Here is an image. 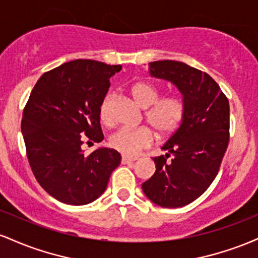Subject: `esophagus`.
Segmentation results:
<instances>
[{"mask_svg": "<svg viewBox=\"0 0 258 258\" xmlns=\"http://www.w3.org/2000/svg\"><path fill=\"white\" fill-rule=\"evenodd\" d=\"M133 161H136V159L127 158V156H122V159H121V162H122V164H130V162H133Z\"/></svg>", "mask_w": 258, "mask_h": 258, "instance_id": "1", "label": "esophagus"}]
</instances>
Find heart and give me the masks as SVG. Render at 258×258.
I'll list each match as a JSON object with an SVG mask.
<instances>
[{"label":"heart","instance_id":"b5f03b06","mask_svg":"<svg viewBox=\"0 0 258 258\" xmlns=\"http://www.w3.org/2000/svg\"><path fill=\"white\" fill-rule=\"evenodd\" d=\"M131 93L136 102L146 110V120L160 136H168L176 131L184 116V104L177 97L160 99L161 91L149 81H139L131 87ZM114 94L108 93L99 105V117L105 125L111 123L110 106ZM153 132L148 127L139 128H121L115 131L109 138L112 149L126 156L138 155L144 148L152 146Z\"/></svg>","mask_w":258,"mask_h":258}]
</instances>
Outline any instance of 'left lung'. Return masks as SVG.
<instances>
[{
  "label": "left lung",
  "mask_w": 258,
  "mask_h": 258,
  "mask_svg": "<svg viewBox=\"0 0 258 258\" xmlns=\"http://www.w3.org/2000/svg\"><path fill=\"white\" fill-rule=\"evenodd\" d=\"M149 74L176 86L184 116L161 147L167 153L153 159L156 171L142 189L156 205L182 207L198 199L217 176L229 141V102L211 76L182 61H152ZM170 155L173 159L167 160Z\"/></svg>",
  "instance_id": "left-lung-1"
}]
</instances>
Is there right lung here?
<instances>
[{
	"label": "right lung",
	"instance_id": "right-lung-1",
	"mask_svg": "<svg viewBox=\"0 0 258 258\" xmlns=\"http://www.w3.org/2000/svg\"><path fill=\"white\" fill-rule=\"evenodd\" d=\"M121 68L91 59L68 61L44 73L29 97L22 120L29 164L40 185L60 203L79 206L98 199L120 165L116 150L98 148L86 155L82 143L85 134L91 143L104 139L99 105Z\"/></svg>",
	"mask_w": 258,
	"mask_h": 258
}]
</instances>
